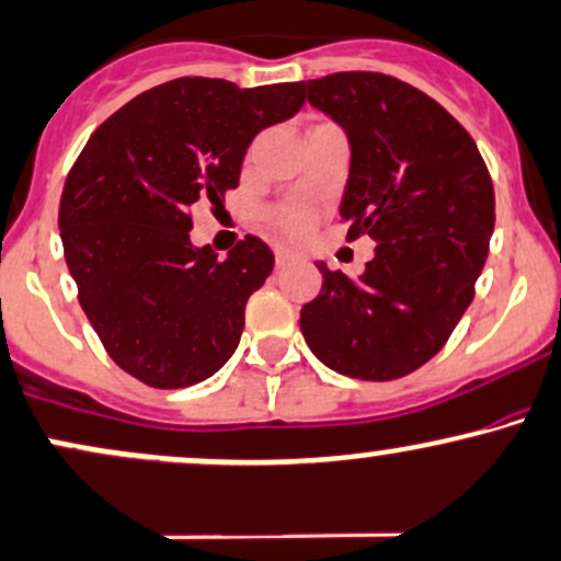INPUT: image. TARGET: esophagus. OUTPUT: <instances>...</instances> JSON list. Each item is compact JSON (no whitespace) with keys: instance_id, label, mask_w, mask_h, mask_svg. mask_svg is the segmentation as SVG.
I'll use <instances>...</instances> for the list:
<instances>
[{"instance_id":"34e87169","label":"esophagus","mask_w":561,"mask_h":561,"mask_svg":"<svg viewBox=\"0 0 561 561\" xmlns=\"http://www.w3.org/2000/svg\"><path fill=\"white\" fill-rule=\"evenodd\" d=\"M298 257H300V252L287 250V248H276V266H279V268H285L287 263L298 261Z\"/></svg>"}]
</instances>
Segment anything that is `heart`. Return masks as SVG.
Listing matches in <instances>:
<instances>
[{
  "label": "heart",
  "instance_id": "1",
  "mask_svg": "<svg viewBox=\"0 0 561 561\" xmlns=\"http://www.w3.org/2000/svg\"><path fill=\"white\" fill-rule=\"evenodd\" d=\"M271 224L276 226L282 233H287V237H306V233L311 231V224H313V213L309 207H298V205H290V207H279V210L271 213Z\"/></svg>",
  "mask_w": 561,
  "mask_h": 561
}]
</instances>
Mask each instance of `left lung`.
I'll list each match as a JSON object with an SVG mask.
<instances>
[{"label":"left lung","mask_w":561,"mask_h":561,"mask_svg":"<svg viewBox=\"0 0 561 561\" xmlns=\"http://www.w3.org/2000/svg\"><path fill=\"white\" fill-rule=\"evenodd\" d=\"M348 135L341 220L378 248L365 274L322 271L300 332L330 370L393 380L426 365L473 300L495 226V191L466 127L434 98L378 71L304 82Z\"/></svg>","instance_id":"left-lung-1"}]
</instances>
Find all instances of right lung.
I'll return each mask as SVG.
<instances>
[{
    "label": "right lung",
    "instance_id": "1",
    "mask_svg": "<svg viewBox=\"0 0 561 561\" xmlns=\"http://www.w3.org/2000/svg\"><path fill=\"white\" fill-rule=\"evenodd\" d=\"M304 101V82L172 79L114 111L73 162L58 210L66 263L103 348L140 383L186 389L237 351L274 252L252 233L224 261L191 248V207L237 188L252 138Z\"/></svg>",
    "mask_w": 561,
    "mask_h": 561
}]
</instances>
